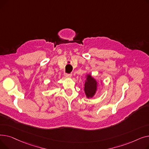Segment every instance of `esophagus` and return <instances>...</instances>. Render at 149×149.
I'll list each match as a JSON object with an SVG mask.
<instances>
[{
	"mask_svg": "<svg viewBox=\"0 0 149 149\" xmlns=\"http://www.w3.org/2000/svg\"><path fill=\"white\" fill-rule=\"evenodd\" d=\"M65 76L66 77H70L72 76V74H68V73H65Z\"/></svg>",
	"mask_w": 149,
	"mask_h": 149,
	"instance_id": "34e87169",
	"label": "esophagus"
}]
</instances>
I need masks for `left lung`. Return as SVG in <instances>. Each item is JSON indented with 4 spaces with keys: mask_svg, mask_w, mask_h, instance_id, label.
<instances>
[{
    "mask_svg": "<svg viewBox=\"0 0 149 149\" xmlns=\"http://www.w3.org/2000/svg\"><path fill=\"white\" fill-rule=\"evenodd\" d=\"M97 85L96 80L91 75H88L84 84V92L88 98H91L94 95L97 91Z\"/></svg>",
    "mask_w": 149,
    "mask_h": 149,
    "instance_id": "left-lung-1",
    "label": "left lung"
}]
</instances>
